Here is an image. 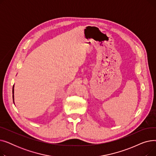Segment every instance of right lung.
Instances as JSON below:
<instances>
[{
  "label": "right lung",
  "mask_w": 156,
  "mask_h": 156,
  "mask_svg": "<svg viewBox=\"0 0 156 156\" xmlns=\"http://www.w3.org/2000/svg\"><path fill=\"white\" fill-rule=\"evenodd\" d=\"M14 85H13V87H12V99H13V102H14Z\"/></svg>",
  "instance_id": "1"
}]
</instances>
